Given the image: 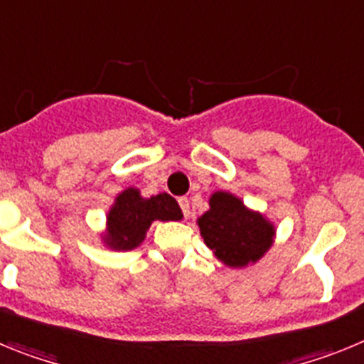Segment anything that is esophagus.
Instances as JSON below:
<instances>
[{
	"instance_id": "1",
	"label": "esophagus",
	"mask_w": 364,
	"mask_h": 364,
	"mask_svg": "<svg viewBox=\"0 0 364 364\" xmlns=\"http://www.w3.org/2000/svg\"><path fill=\"white\" fill-rule=\"evenodd\" d=\"M178 205L180 210H182V213H184V217H188L189 215V200L186 197H180L178 198Z\"/></svg>"
}]
</instances>
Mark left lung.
<instances>
[{
    "instance_id": "8db88e82",
    "label": "left lung",
    "mask_w": 364,
    "mask_h": 364,
    "mask_svg": "<svg viewBox=\"0 0 364 364\" xmlns=\"http://www.w3.org/2000/svg\"><path fill=\"white\" fill-rule=\"evenodd\" d=\"M198 228L205 246L231 268L257 262L268 252L275 235L272 222L224 191L211 195L210 211L198 218Z\"/></svg>"
}]
</instances>
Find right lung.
Wrapping results in <instances>:
<instances>
[{
    "instance_id": "1",
    "label": "right lung",
    "mask_w": 364,
    "mask_h": 364,
    "mask_svg": "<svg viewBox=\"0 0 364 364\" xmlns=\"http://www.w3.org/2000/svg\"><path fill=\"white\" fill-rule=\"evenodd\" d=\"M182 211L167 193L142 198L140 191L127 188L117 197L107 215V233L104 242L112 250L127 252L140 246L153 220H180Z\"/></svg>"
}]
</instances>
